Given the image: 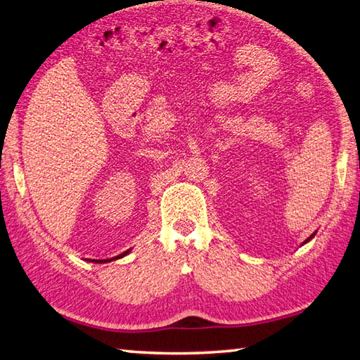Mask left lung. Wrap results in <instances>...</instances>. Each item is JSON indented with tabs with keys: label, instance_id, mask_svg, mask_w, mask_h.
<instances>
[{
	"label": "left lung",
	"instance_id": "left-lung-1",
	"mask_svg": "<svg viewBox=\"0 0 360 360\" xmlns=\"http://www.w3.org/2000/svg\"><path fill=\"white\" fill-rule=\"evenodd\" d=\"M311 238H313V234H311V236H310V238H309V239H307V240H310V239H311Z\"/></svg>",
	"mask_w": 360,
	"mask_h": 360
}]
</instances>
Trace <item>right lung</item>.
Here are the masks:
<instances>
[{
  "label": "right lung",
  "mask_w": 360,
  "mask_h": 360,
  "mask_svg": "<svg viewBox=\"0 0 360 360\" xmlns=\"http://www.w3.org/2000/svg\"><path fill=\"white\" fill-rule=\"evenodd\" d=\"M127 253H129V250H126L124 253H121L120 257H116V258H121V257H124V255H127ZM112 259H113V258H112ZM93 261H96V259H93ZM107 261H108V259H97V263H107Z\"/></svg>",
  "instance_id": "add662e5"
}]
</instances>
